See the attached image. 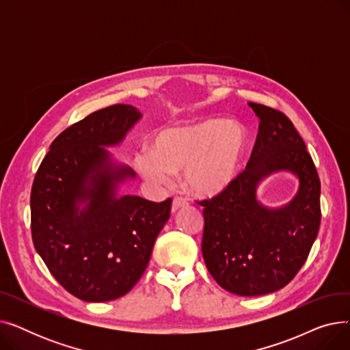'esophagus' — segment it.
<instances>
[{"instance_id":"esophagus-1","label":"esophagus","mask_w":350,"mask_h":350,"mask_svg":"<svg viewBox=\"0 0 350 350\" xmlns=\"http://www.w3.org/2000/svg\"><path fill=\"white\" fill-rule=\"evenodd\" d=\"M187 206V201L181 197H174L173 198V203H172V213H176L178 208L181 207H186Z\"/></svg>"}]
</instances>
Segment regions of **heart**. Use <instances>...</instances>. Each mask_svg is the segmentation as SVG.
I'll list each match as a JSON object with an SVG mask.
<instances>
[{
  "label": "heart",
  "instance_id": "obj_1",
  "mask_svg": "<svg viewBox=\"0 0 350 350\" xmlns=\"http://www.w3.org/2000/svg\"><path fill=\"white\" fill-rule=\"evenodd\" d=\"M245 132L224 119H204L163 129L150 140V150L136 157V170L154 187L169 186L185 170L186 189L200 197L224 191L238 174L245 152Z\"/></svg>",
  "mask_w": 350,
  "mask_h": 350
}]
</instances>
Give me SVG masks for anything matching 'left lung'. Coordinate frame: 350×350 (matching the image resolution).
I'll use <instances>...</instances> for the list:
<instances>
[{
    "instance_id": "left-lung-1",
    "label": "left lung",
    "mask_w": 350,
    "mask_h": 350,
    "mask_svg": "<svg viewBox=\"0 0 350 350\" xmlns=\"http://www.w3.org/2000/svg\"><path fill=\"white\" fill-rule=\"evenodd\" d=\"M260 119L247 169L204 207L201 252L217 284L240 297L265 295L289 284L305 264L321 224V181L305 142L280 110L248 102ZM292 172L299 191L286 205L268 208L258 186Z\"/></svg>"
}]
</instances>
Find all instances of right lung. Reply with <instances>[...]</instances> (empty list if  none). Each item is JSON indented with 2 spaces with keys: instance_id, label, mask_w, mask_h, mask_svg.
<instances>
[{
  "instance_id": "1",
  "label": "right lung",
  "mask_w": 350,
  "mask_h": 350,
  "mask_svg": "<svg viewBox=\"0 0 350 350\" xmlns=\"http://www.w3.org/2000/svg\"><path fill=\"white\" fill-rule=\"evenodd\" d=\"M142 118L132 105L90 113L51 143L33 178V247L53 278L86 302L118 299L137 284L170 217L172 198L119 194L136 173L106 147L119 146Z\"/></svg>"
}]
</instances>
